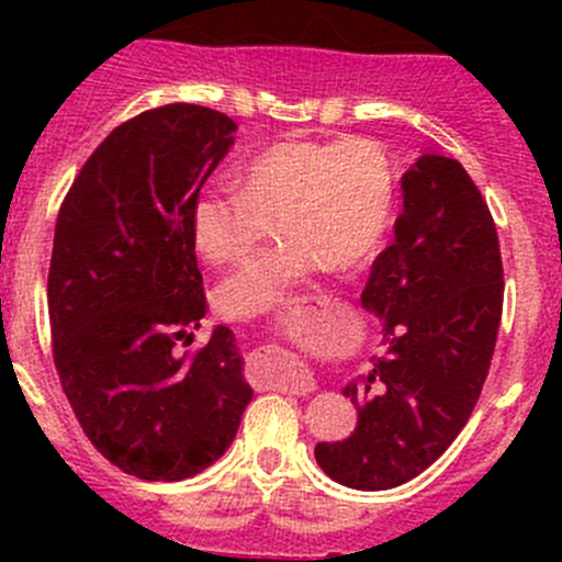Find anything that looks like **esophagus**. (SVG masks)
<instances>
[{
  "instance_id": "esophagus-1",
  "label": "esophagus",
  "mask_w": 562,
  "mask_h": 562,
  "mask_svg": "<svg viewBox=\"0 0 562 562\" xmlns=\"http://www.w3.org/2000/svg\"><path fill=\"white\" fill-rule=\"evenodd\" d=\"M280 389L288 391V394H310V391H315V378L313 372L307 370V367H302V370H296L293 375H288L285 381H280Z\"/></svg>"
}]
</instances>
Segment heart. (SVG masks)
<instances>
[{"label": "heart", "instance_id": "b5f03b06", "mask_svg": "<svg viewBox=\"0 0 562 562\" xmlns=\"http://www.w3.org/2000/svg\"><path fill=\"white\" fill-rule=\"evenodd\" d=\"M239 181L201 187L190 209L192 239L212 263L245 258L277 217L280 245L220 282V307L236 317L291 307L299 288L328 263L367 260L394 217V168L372 140L274 144L249 157Z\"/></svg>", "mask_w": 562, "mask_h": 562}]
</instances>
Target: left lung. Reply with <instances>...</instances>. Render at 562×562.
<instances>
[{
  "instance_id": "left-lung-1",
  "label": "left lung",
  "mask_w": 562,
  "mask_h": 562,
  "mask_svg": "<svg viewBox=\"0 0 562 562\" xmlns=\"http://www.w3.org/2000/svg\"><path fill=\"white\" fill-rule=\"evenodd\" d=\"M361 307L383 323L386 356L342 394L350 438L317 443L323 473L350 490H391L427 470L468 424L495 353L503 263L486 201L451 157L402 173L394 241L378 255Z\"/></svg>"
}]
</instances>
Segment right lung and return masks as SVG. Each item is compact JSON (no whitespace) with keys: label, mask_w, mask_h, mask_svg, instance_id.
I'll use <instances>...</instances> for the list:
<instances>
[{"label":"right lung","mask_w":562,"mask_h":562,"mask_svg":"<svg viewBox=\"0 0 562 562\" xmlns=\"http://www.w3.org/2000/svg\"><path fill=\"white\" fill-rule=\"evenodd\" d=\"M236 130L203 105L140 113L94 149L56 220V372L94 449L135 479L206 470L234 443L252 400L228 326H214L198 353L176 350L206 317L190 209Z\"/></svg>","instance_id":"obj_1"}]
</instances>
